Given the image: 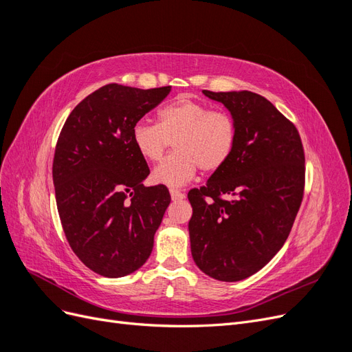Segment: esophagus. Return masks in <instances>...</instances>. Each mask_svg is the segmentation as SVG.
I'll use <instances>...</instances> for the list:
<instances>
[{
	"instance_id": "1",
	"label": "esophagus",
	"mask_w": 352,
	"mask_h": 352,
	"mask_svg": "<svg viewBox=\"0 0 352 352\" xmlns=\"http://www.w3.org/2000/svg\"><path fill=\"white\" fill-rule=\"evenodd\" d=\"M170 195H172V199H173V201H180V199L185 198V194L182 192V190L175 189V188L170 189Z\"/></svg>"
}]
</instances>
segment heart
<instances>
[{"label":"heart","mask_w":352,"mask_h":352,"mask_svg":"<svg viewBox=\"0 0 352 352\" xmlns=\"http://www.w3.org/2000/svg\"><path fill=\"white\" fill-rule=\"evenodd\" d=\"M173 140L175 151L153 172V179L168 186H182L197 175L216 172L228 163L238 140V127L225 111L211 110L188 97L167 102L157 113V123L136 122L132 142L148 162H158Z\"/></svg>","instance_id":"obj_1"}]
</instances>
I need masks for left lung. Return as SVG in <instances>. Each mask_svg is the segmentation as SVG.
Wrapping results in <instances>:
<instances>
[{"instance_id":"obj_1","label":"left lung","mask_w":352,"mask_h":352,"mask_svg":"<svg viewBox=\"0 0 352 352\" xmlns=\"http://www.w3.org/2000/svg\"><path fill=\"white\" fill-rule=\"evenodd\" d=\"M238 127L228 163L190 189V252L210 278L238 282L267 264L289 236L300 210L305 157L292 122L258 94L211 92Z\"/></svg>"}]
</instances>
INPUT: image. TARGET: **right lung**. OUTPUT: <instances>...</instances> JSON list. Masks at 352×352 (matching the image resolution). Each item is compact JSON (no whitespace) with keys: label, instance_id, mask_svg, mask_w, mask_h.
<instances>
[{"label":"right lung","instance_id":"1","mask_svg":"<svg viewBox=\"0 0 352 352\" xmlns=\"http://www.w3.org/2000/svg\"><path fill=\"white\" fill-rule=\"evenodd\" d=\"M170 91L109 83L80 101L60 132L52 180L61 226L79 260L105 278L148 260L170 204L164 185L144 186L150 168L132 142L133 124Z\"/></svg>","mask_w":352,"mask_h":352}]
</instances>
